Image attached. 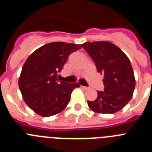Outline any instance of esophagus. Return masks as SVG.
<instances>
[{
	"label": "esophagus",
	"mask_w": 152,
	"mask_h": 152,
	"mask_svg": "<svg viewBox=\"0 0 152 152\" xmlns=\"http://www.w3.org/2000/svg\"><path fill=\"white\" fill-rule=\"evenodd\" d=\"M80 88H83L84 90H88V89H89V88H88V87H84V86H80Z\"/></svg>",
	"instance_id": "1"
}]
</instances>
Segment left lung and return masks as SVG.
<instances>
[{
  "instance_id": "8db88e82",
  "label": "left lung",
  "mask_w": 152,
  "mask_h": 152,
  "mask_svg": "<svg viewBox=\"0 0 152 152\" xmlns=\"http://www.w3.org/2000/svg\"><path fill=\"white\" fill-rule=\"evenodd\" d=\"M103 75V91L88 101L91 110L98 113H114L129 102L135 88L134 72L129 58L115 44L108 41L87 42L81 44Z\"/></svg>"
}]
</instances>
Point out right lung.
Instances as JSON below:
<instances>
[{
    "label": "right lung",
    "mask_w": 152,
    "mask_h": 152,
    "mask_svg": "<svg viewBox=\"0 0 152 152\" xmlns=\"http://www.w3.org/2000/svg\"><path fill=\"white\" fill-rule=\"evenodd\" d=\"M81 45L53 42L32 53L24 63L18 84L23 99L36 114L43 117L59 113L68 104L77 83H66L57 78L71 53Z\"/></svg>",
    "instance_id": "1"
}]
</instances>
